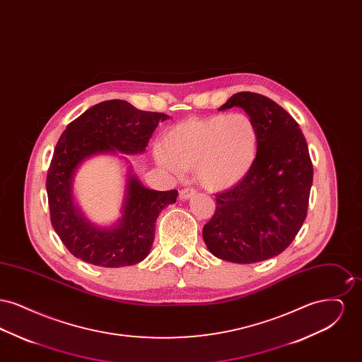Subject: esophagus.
Here are the masks:
<instances>
[{
    "mask_svg": "<svg viewBox=\"0 0 362 362\" xmlns=\"http://www.w3.org/2000/svg\"><path fill=\"white\" fill-rule=\"evenodd\" d=\"M197 194V189H183L180 191V194H179V197H180V199H183V201H186V199H189L192 195H195Z\"/></svg>",
    "mask_w": 362,
    "mask_h": 362,
    "instance_id": "1",
    "label": "esophagus"
}]
</instances>
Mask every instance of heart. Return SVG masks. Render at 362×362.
Returning <instances> with one entry per match:
<instances>
[{
	"instance_id": "heart-1",
	"label": "heart",
	"mask_w": 362,
	"mask_h": 362,
	"mask_svg": "<svg viewBox=\"0 0 362 362\" xmlns=\"http://www.w3.org/2000/svg\"><path fill=\"white\" fill-rule=\"evenodd\" d=\"M259 133L244 112L216 114L180 122L155 148L157 164L168 173L194 170L197 182L220 191L239 183L258 155Z\"/></svg>"
}]
</instances>
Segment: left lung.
<instances>
[{"instance_id":"obj_1","label":"left lung","mask_w":362,"mask_h":362,"mask_svg":"<svg viewBox=\"0 0 362 362\" xmlns=\"http://www.w3.org/2000/svg\"><path fill=\"white\" fill-rule=\"evenodd\" d=\"M241 107L258 127L257 160L238 185L216 195L204 226L209 251L233 263H255L285 251L304 224L313 168L298 123L272 99L235 93L221 110Z\"/></svg>"}]
</instances>
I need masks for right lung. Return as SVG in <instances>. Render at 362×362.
I'll use <instances>...</instances> for the list:
<instances>
[{"label": "right lung", "instance_id": "1", "mask_svg": "<svg viewBox=\"0 0 362 362\" xmlns=\"http://www.w3.org/2000/svg\"><path fill=\"white\" fill-rule=\"evenodd\" d=\"M170 117L141 111L124 100H107L70 122L58 139L47 173L52 228L70 254L100 267L133 266L148 257L155 224L164 207L175 204L177 191H156L130 173L122 217L110 228L89 223L73 199V177L92 156L144 153L160 122Z\"/></svg>", "mask_w": 362, "mask_h": 362}]
</instances>
